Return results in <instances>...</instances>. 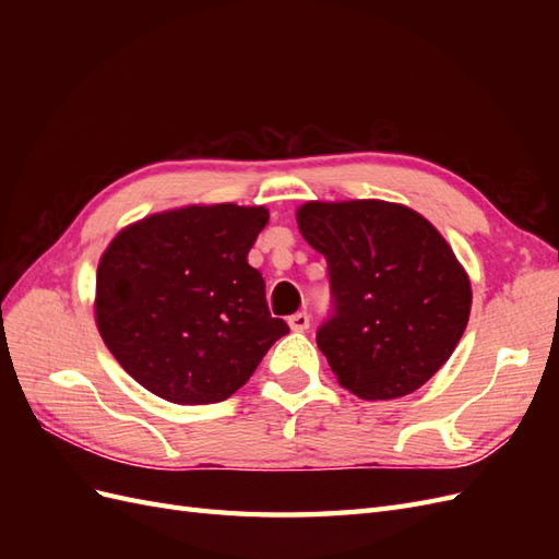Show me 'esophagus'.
Listing matches in <instances>:
<instances>
[{
    "label": "esophagus",
    "instance_id": "esophagus-1",
    "mask_svg": "<svg viewBox=\"0 0 559 559\" xmlns=\"http://www.w3.org/2000/svg\"><path fill=\"white\" fill-rule=\"evenodd\" d=\"M289 326L292 331H308L310 329V317L308 312H296L289 317Z\"/></svg>",
    "mask_w": 559,
    "mask_h": 559
}]
</instances>
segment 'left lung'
Here are the masks:
<instances>
[{"instance_id": "1", "label": "left lung", "mask_w": 559, "mask_h": 559, "mask_svg": "<svg viewBox=\"0 0 559 559\" xmlns=\"http://www.w3.org/2000/svg\"><path fill=\"white\" fill-rule=\"evenodd\" d=\"M298 228L324 253L331 312L317 345L347 392L366 401L415 392L468 324L471 284L425 216L382 200L308 202Z\"/></svg>"}]
</instances>
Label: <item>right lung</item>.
<instances>
[{
	"mask_svg": "<svg viewBox=\"0 0 559 559\" xmlns=\"http://www.w3.org/2000/svg\"><path fill=\"white\" fill-rule=\"evenodd\" d=\"M265 224L263 207H183L109 245L97 267V329L151 394L179 405L226 401L289 333L247 263Z\"/></svg>",
	"mask_w": 559,
	"mask_h": 559,
	"instance_id": "add662e5",
	"label": "right lung"
}]
</instances>
